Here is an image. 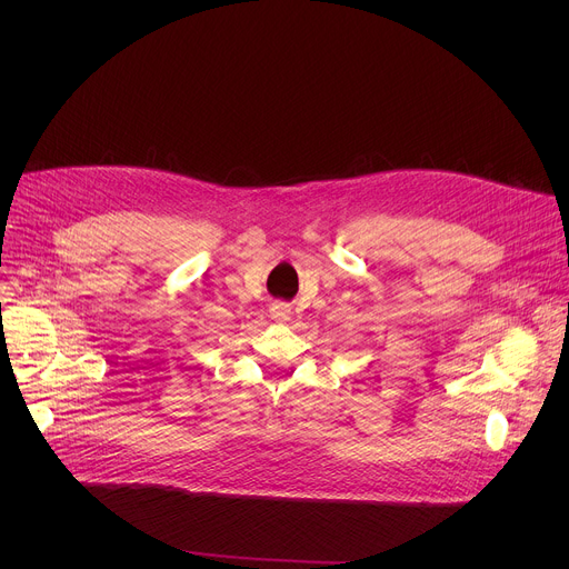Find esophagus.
Returning a JSON list of instances; mask_svg holds the SVG:
<instances>
[{"label":"esophagus","instance_id":"obj_1","mask_svg":"<svg viewBox=\"0 0 569 569\" xmlns=\"http://www.w3.org/2000/svg\"><path fill=\"white\" fill-rule=\"evenodd\" d=\"M270 315H272V319L277 321V323H286L288 319H290V306L288 303H283V301H277V303H272V308H270Z\"/></svg>","mask_w":569,"mask_h":569}]
</instances>
